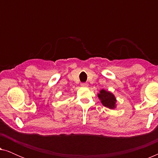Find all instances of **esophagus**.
<instances>
[{
  "mask_svg": "<svg viewBox=\"0 0 158 158\" xmlns=\"http://www.w3.org/2000/svg\"><path fill=\"white\" fill-rule=\"evenodd\" d=\"M88 84L87 83H81V86L82 87H88Z\"/></svg>",
  "mask_w": 158,
  "mask_h": 158,
  "instance_id": "esophagus-1",
  "label": "esophagus"
}]
</instances>
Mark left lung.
<instances>
[{
	"label": "left lung",
	"mask_w": 158,
	"mask_h": 158,
	"mask_svg": "<svg viewBox=\"0 0 158 158\" xmlns=\"http://www.w3.org/2000/svg\"><path fill=\"white\" fill-rule=\"evenodd\" d=\"M98 97L105 107L110 109H114L116 107V98L112 93L102 89L98 94Z\"/></svg>",
	"instance_id": "1"
}]
</instances>
